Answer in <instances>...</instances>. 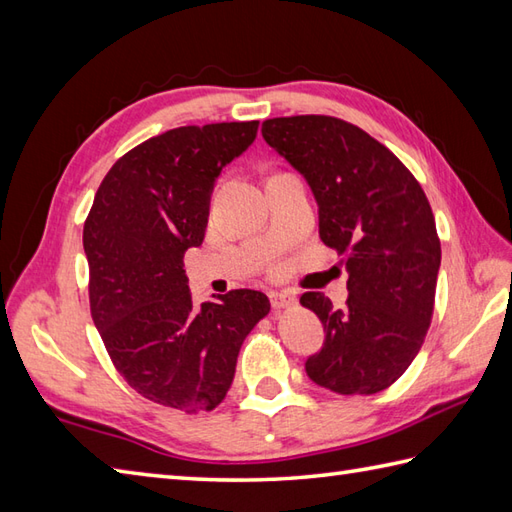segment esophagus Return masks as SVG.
<instances>
[{"instance_id": "1", "label": "esophagus", "mask_w": 512, "mask_h": 512, "mask_svg": "<svg viewBox=\"0 0 512 512\" xmlns=\"http://www.w3.org/2000/svg\"><path fill=\"white\" fill-rule=\"evenodd\" d=\"M270 303H273L275 312H281L290 306H295L297 299L295 295H290V292H273V295H270Z\"/></svg>"}]
</instances>
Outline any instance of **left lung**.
<instances>
[{
    "mask_svg": "<svg viewBox=\"0 0 512 512\" xmlns=\"http://www.w3.org/2000/svg\"><path fill=\"white\" fill-rule=\"evenodd\" d=\"M262 136L306 176L321 242L347 270L343 310L321 292L301 295L325 330L306 372L334 394H378L407 372L436 306L440 237L427 195L383 143L343 118H268Z\"/></svg>",
    "mask_w": 512,
    "mask_h": 512,
    "instance_id": "left-lung-1",
    "label": "left lung"
}]
</instances>
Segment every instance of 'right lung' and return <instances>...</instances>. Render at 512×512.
Returning <instances> with one entry per match:
<instances>
[{
  "instance_id": "1",
  "label": "right lung",
  "mask_w": 512,
  "mask_h": 512,
  "mask_svg": "<svg viewBox=\"0 0 512 512\" xmlns=\"http://www.w3.org/2000/svg\"><path fill=\"white\" fill-rule=\"evenodd\" d=\"M257 125H187L136 145L107 171L83 224L90 312L116 372L191 416L224 400L239 347L270 312L248 288L195 310L182 262L204 239L215 178Z\"/></svg>"
}]
</instances>
